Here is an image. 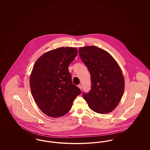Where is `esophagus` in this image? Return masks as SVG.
Listing matches in <instances>:
<instances>
[{
  "mask_svg": "<svg viewBox=\"0 0 150 150\" xmlns=\"http://www.w3.org/2000/svg\"><path fill=\"white\" fill-rule=\"evenodd\" d=\"M78 87L81 90V89H82V86H81V84H79L78 86Z\"/></svg>",
  "mask_w": 150,
  "mask_h": 150,
  "instance_id": "esophagus-1",
  "label": "esophagus"
}]
</instances>
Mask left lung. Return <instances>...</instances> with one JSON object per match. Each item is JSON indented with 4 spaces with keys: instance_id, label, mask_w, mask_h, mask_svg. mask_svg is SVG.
Segmentation results:
<instances>
[{
    "instance_id": "1",
    "label": "left lung",
    "mask_w": 150,
    "mask_h": 150,
    "mask_svg": "<svg viewBox=\"0 0 150 150\" xmlns=\"http://www.w3.org/2000/svg\"><path fill=\"white\" fill-rule=\"evenodd\" d=\"M79 53L91 76V89L83 93V98L97 113L112 111L124 91V78L119 64L106 50L95 46L81 47Z\"/></svg>"
}]
</instances>
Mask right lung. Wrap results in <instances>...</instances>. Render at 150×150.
<instances>
[{
    "label": "right lung",
    "instance_id": "add662e5",
    "mask_svg": "<svg viewBox=\"0 0 150 150\" xmlns=\"http://www.w3.org/2000/svg\"><path fill=\"white\" fill-rule=\"evenodd\" d=\"M78 50L61 47L49 51L36 61L30 78L31 92L37 105L52 117L66 114L81 92L72 82L69 64Z\"/></svg>",
    "mask_w": 150,
    "mask_h": 150
}]
</instances>
